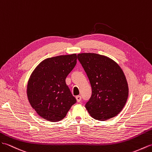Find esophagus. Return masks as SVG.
<instances>
[{"label":"esophagus","mask_w":152,"mask_h":152,"mask_svg":"<svg viewBox=\"0 0 152 152\" xmlns=\"http://www.w3.org/2000/svg\"><path fill=\"white\" fill-rule=\"evenodd\" d=\"M76 99L77 101V102H80L81 101V96H76Z\"/></svg>","instance_id":"34e87169"}]
</instances>
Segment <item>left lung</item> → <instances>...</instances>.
Here are the masks:
<instances>
[{"mask_svg": "<svg viewBox=\"0 0 152 152\" xmlns=\"http://www.w3.org/2000/svg\"><path fill=\"white\" fill-rule=\"evenodd\" d=\"M77 58L88 77L92 96L85 107L93 118L104 121L118 114L126 103L129 88L122 69L113 60L96 53Z\"/></svg>", "mask_w": 152, "mask_h": 152, "instance_id": "8db88e82", "label": "left lung"}]
</instances>
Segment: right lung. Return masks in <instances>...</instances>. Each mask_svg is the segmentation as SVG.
<instances>
[{
	"label": "right lung",
	"mask_w": 152,
	"mask_h": 152,
	"mask_svg": "<svg viewBox=\"0 0 152 152\" xmlns=\"http://www.w3.org/2000/svg\"><path fill=\"white\" fill-rule=\"evenodd\" d=\"M76 64V54L52 57L43 60L30 75L28 99L43 119L53 122L62 120L77 102L66 83Z\"/></svg>",
	"instance_id": "obj_1"
}]
</instances>
